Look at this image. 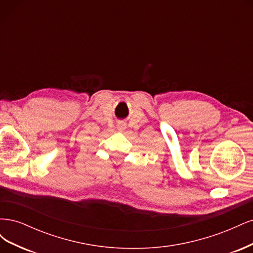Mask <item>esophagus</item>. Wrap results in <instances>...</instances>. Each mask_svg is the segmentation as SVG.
<instances>
[{
	"instance_id": "esophagus-1",
	"label": "esophagus",
	"mask_w": 253,
	"mask_h": 253,
	"mask_svg": "<svg viewBox=\"0 0 253 253\" xmlns=\"http://www.w3.org/2000/svg\"><path fill=\"white\" fill-rule=\"evenodd\" d=\"M125 128H126V126H125L124 125H119V126H118V129H119V131H120V132H122V131H124V129H125Z\"/></svg>"
}]
</instances>
